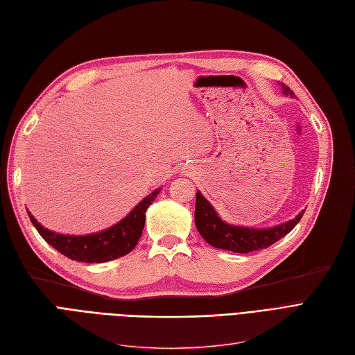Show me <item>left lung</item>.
Returning <instances> with one entry per match:
<instances>
[{"mask_svg": "<svg viewBox=\"0 0 355 355\" xmlns=\"http://www.w3.org/2000/svg\"><path fill=\"white\" fill-rule=\"evenodd\" d=\"M281 87L284 95L294 98V94L293 90H290V87L285 86L284 83L281 85ZM303 215L304 211H301L295 218L270 228L234 225L228 224V222H225L218 215L215 207L209 203V200L200 191L196 193L194 222L199 234L212 247L234 253H250L268 248L290 232L298 224Z\"/></svg>", "mask_w": 355, "mask_h": 355, "instance_id": "8db88e82", "label": "left lung"}]
</instances>
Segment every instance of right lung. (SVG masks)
Here are the masks:
<instances>
[{"mask_svg": "<svg viewBox=\"0 0 355 355\" xmlns=\"http://www.w3.org/2000/svg\"><path fill=\"white\" fill-rule=\"evenodd\" d=\"M161 190V187L155 189L135 206L133 211L112 227L86 235H69L51 231L39 224L29 212V209L26 211L41 237L57 252L71 260L83 261V263H103V261L125 256L136 247L144 228L148 207L153 203Z\"/></svg>", "mask_w": 355, "mask_h": 355, "instance_id": "add662e5", "label": "right lung"}]
</instances>
